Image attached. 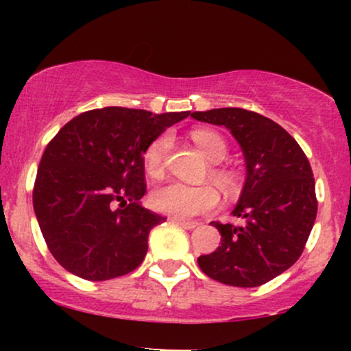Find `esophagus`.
<instances>
[{
  "label": "esophagus",
  "instance_id": "esophagus-1",
  "mask_svg": "<svg viewBox=\"0 0 351 351\" xmlns=\"http://www.w3.org/2000/svg\"><path fill=\"white\" fill-rule=\"evenodd\" d=\"M173 223H176V224H180L181 228H184V229H195L196 226H198V223H196V221H188V219H181V217H173Z\"/></svg>",
  "mask_w": 351,
  "mask_h": 351
}]
</instances>
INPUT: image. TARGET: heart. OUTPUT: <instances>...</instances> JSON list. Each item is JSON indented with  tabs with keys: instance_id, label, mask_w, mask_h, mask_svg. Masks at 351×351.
I'll use <instances>...</instances> for the list:
<instances>
[{
	"instance_id": "heart-1",
	"label": "heart",
	"mask_w": 351,
	"mask_h": 351,
	"mask_svg": "<svg viewBox=\"0 0 351 351\" xmlns=\"http://www.w3.org/2000/svg\"><path fill=\"white\" fill-rule=\"evenodd\" d=\"M193 142L199 148L201 153L209 160V162L217 163L224 160L228 153V147L224 138L213 130H195L191 134ZM171 145V138L168 134L160 135L148 145L143 153V162L147 171L152 176H160L165 168V158H167L168 148ZM216 180L224 186L232 183V176L228 171L216 170ZM152 206L156 211L165 213L175 217H193L203 215V213L211 211L219 203V195L209 184H201V186H191V184L173 183L163 184L156 188L150 196Z\"/></svg>"
}]
</instances>
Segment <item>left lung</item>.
Returning a JSON list of instances; mask_svg holds the SVG:
<instances>
[{"instance_id":"left-lung-1","label":"left lung","mask_w":351,"mask_h":351,"mask_svg":"<svg viewBox=\"0 0 351 351\" xmlns=\"http://www.w3.org/2000/svg\"><path fill=\"white\" fill-rule=\"evenodd\" d=\"M191 117L226 127L245 162V183L232 209L243 223L213 221L221 245L199 256L198 265L221 284L259 287L292 267L304 251L317 217L312 168L293 136L267 117L236 107Z\"/></svg>"}]
</instances>
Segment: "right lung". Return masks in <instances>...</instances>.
<instances>
[{
  "label": "right lung",
  "mask_w": 351,
  "mask_h": 351,
  "mask_svg": "<svg viewBox=\"0 0 351 351\" xmlns=\"http://www.w3.org/2000/svg\"><path fill=\"white\" fill-rule=\"evenodd\" d=\"M189 112L125 107L84 112L43 153L33 204L54 259L86 280L125 276L143 263L165 217L143 208V153Z\"/></svg>",
  "instance_id": "right-lung-1"
}]
</instances>
